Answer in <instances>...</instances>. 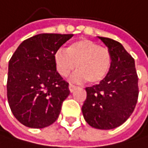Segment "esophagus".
<instances>
[{
  "label": "esophagus",
  "instance_id": "34e87169",
  "mask_svg": "<svg viewBox=\"0 0 148 148\" xmlns=\"http://www.w3.org/2000/svg\"><path fill=\"white\" fill-rule=\"evenodd\" d=\"M75 89H76V86H75V85H73V84H69V90H70L71 92H73V91L75 90Z\"/></svg>",
  "mask_w": 148,
  "mask_h": 148
}]
</instances>
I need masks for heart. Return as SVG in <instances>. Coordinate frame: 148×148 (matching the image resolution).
<instances>
[{"label": "heart", "mask_w": 148, "mask_h": 148, "mask_svg": "<svg viewBox=\"0 0 148 148\" xmlns=\"http://www.w3.org/2000/svg\"><path fill=\"white\" fill-rule=\"evenodd\" d=\"M56 71L62 76H67L75 68L73 75L75 82L86 81L99 84L105 79L111 67L110 50L96 42L81 38L73 41L65 49H58L54 54Z\"/></svg>", "instance_id": "obj_1"}]
</instances>
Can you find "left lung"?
<instances>
[{"label":"left lung","instance_id":"8db88e82","mask_svg":"<svg viewBox=\"0 0 148 148\" xmlns=\"http://www.w3.org/2000/svg\"><path fill=\"white\" fill-rule=\"evenodd\" d=\"M110 50L111 67L99 84L85 88L82 107L85 121L98 130H112L130 117L138 97V75L133 57L111 38L99 37Z\"/></svg>","mask_w":148,"mask_h":148}]
</instances>
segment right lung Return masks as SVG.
Here are the masks:
<instances>
[{
    "label": "right lung",
    "mask_w": 148,
    "mask_h": 148,
    "mask_svg": "<svg viewBox=\"0 0 148 148\" xmlns=\"http://www.w3.org/2000/svg\"><path fill=\"white\" fill-rule=\"evenodd\" d=\"M73 34L43 33L24 40L9 62L7 97L14 117L24 126L43 129L60 114L70 91L56 72L54 54Z\"/></svg>",
    "instance_id": "right-lung-1"
}]
</instances>
